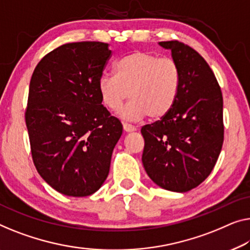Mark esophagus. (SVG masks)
<instances>
[{"label": "esophagus", "instance_id": "obj_1", "mask_svg": "<svg viewBox=\"0 0 250 250\" xmlns=\"http://www.w3.org/2000/svg\"><path fill=\"white\" fill-rule=\"evenodd\" d=\"M124 130L125 132H133L136 131V128L129 124H124Z\"/></svg>", "mask_w": 250, "mask_h": 250}]
</instances>
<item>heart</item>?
Segmentation results:
<instances>
[{
	"label": "heart",
	"mask_w": 250,
	"mask_h": 250,
	"mask_svg": "<svg viewBox=\"0 0 250 250\" xmlns=\"http://www.w3.org/2000/svg\"><path fill=\"white\" fill-rule=\"evenodd\" d=\"M181 84L180 68L173 59L135 51L115 62L114 75L104 74L98 88L102 103L111 111L120 110L125 120L139 121L148 114L152 120L161 119L173 109Z\"/></svg>",
	"instance_id": "1"
}]
</instances>
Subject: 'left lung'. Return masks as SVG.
Instances as JSON below:
<instances>
[{
    "label": "left lung",
    "instance_id": "8db88e82",
    "mask_svg": "<svg viewBox=\"0 0 250 250\" xmlns=\"http://www.w3.org/2000/svg\"><path fill=\"white\" fill-rule=\"evenodd\" d=\"M158 44L172 51L181 73L173 109L161 120L141 128L143 164L155 184L172 192H188L210 175L223 144V101L210 66L180 42Z\"/></svg>",
    "mask_w": 250,
    "mask_h": 250
}]
</instances>
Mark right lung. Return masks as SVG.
I'll list each match as a JSON object with an SVG mask.
<instances>
[{
  "label": "right lung",
  "mask_w": 250,
  "mask_h": 250,
  "mask_svg": "<svg viewBox=\"0 0 250 250\" xmlns=\"http://www.w3.org/2000/svg\"><path fill=\"white\" fill-rule=\"evenodd\" d=\"M111 51L96 42L66 43L39 62L25 124L40 176L67 196H87L105 182L122 125L102 105L99 78Z\"/></svg>",
  "instance_id": "right-lung-1"
}]
</instances>
